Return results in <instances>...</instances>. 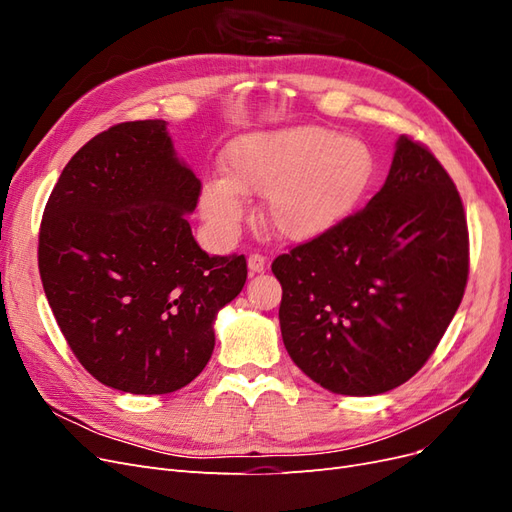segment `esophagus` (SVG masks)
I'll return each instance as SVG.
<instances>
[{
  "label": "esophagus",
  "mask_w": 512,
  "mask_h": 512,
  "mask_svg": "<svg viewBox=\"0 0 512 512\" xmlns=\"http://www.w3.org/2000/svg\"><path fill=\"white\" fill-rule=\"evenodd\" d=\"M267 267V258L260 256V254H252L250 258H247V269H250V273H262Z\"/></svg>",
  "instance_id": "34e87169"
}]
</instances>
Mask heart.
Returning a JSON list of instances; mask_svg holds the SVG:
<instances>
[{"label": "heart", "instance_id": "b5f03b06", "mask_svg": "<svg viewBox=\"0 0 512 512\" xmlns=\"http://www.w3.org/2000/svg\"><path fill=\"white\" fill-rule=\"evenodd\" d=\"M378 177L376 153L361 138L320 126L239 136L224 153V177L200 192V215L224 241L245 222L243 196H265L262 220L288 241L327 235L361 207Z\"/></svg>", "mask_w": 512, "mask_h": 512}]
</instances>
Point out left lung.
I'll use <instances>...</instances> for the list:
<instances>
[{"instance_id": "obj_1", "label": "left lung", "mask_w": 512, "mask_h": 512, "mask_svg": "<svg viewBox=\"0 0 512 512\" xmlns=\"http://www.w3.org/2000/svg\"><path fill=\"white\" fill-rule=\"evenodd\" d=\"M290 359L337 395L410 380L436 350L468 280V226L453 179L399 136L380 192L322 237L273 260Z\"/></svg>"}]
</instances>
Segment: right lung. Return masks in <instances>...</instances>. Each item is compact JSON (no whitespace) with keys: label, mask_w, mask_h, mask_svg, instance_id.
<instances>
[{"label":"right lung","mask_w":512,"mask_h":512,"mask_svg":"<svg viewBox=\"0 0 512 512\" xmlns=\"http://www.w3.org/2000/svg\"><path fill=\"white\" fill-rule=\"evenodd\" d=\"M200 181L166 121H128L74 153L44 209L38 267L76 359L111 389L164 395L211 359L243 256H209L188 215Z\"/></svg>","instance_id":"add662e5"}]
</instances>
